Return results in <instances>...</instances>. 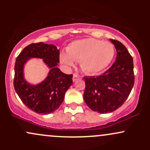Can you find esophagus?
<instances>
[{
    "mask_svg": "<svg viewBox=\"0 0 150 150\" xmlns=\"http://www.w3.org/2000/svg\"><path fill=\"white\" fill-rule=\"evenodd\" d=\"M79 78H80V76H79L78 74H77V73H74L73 74V82H75V81H76L77 79H79Z\"/></svg>",
    "mask_w": 150,
    "mask_h": 150,
    "instance_id": "34e87169",
    "label": "esophagus"
}]
</instances>
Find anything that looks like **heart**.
I'll return each mask as SVG.
<instances>
[{
    "instance_id": "heart-1",
    "label": "heart",
    "mask_w": 150,
    "mask_h": 150,
    "mask_svg": "<svg viewBox=\"0 0 150 150\" xmlns=\"http://www.w3.org/2000/svg\"><path fill=\"white\" fill-rule=\"evenodd\" d=\"M61 53L60 60L63 64L71 66L74 61H80L82 70L89 74L103 71L110 65L115 55L113 44L94 38L74 41Z\"/></svg>"
}]
</instances>
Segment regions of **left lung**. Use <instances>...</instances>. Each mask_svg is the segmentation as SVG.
<instances>
[{"mask_svg": "<svg viewBox=\"0 0 150 150\" xmlns=\"http://www.w3.org/2000/svg\"><path fill=\"white\" fill-rule=\"evenodd\" d=\"M117 51L116 61L98 76L85 77L84 100L92 111L113 112L124 104L135 82L133 60L121 42L111 39Z\"/></svg>", "mask_w": 150, "mask_h": 150, "instance_id": "obj_1", "label": "left lung"}]
</instances>
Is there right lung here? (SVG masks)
I'll return each instance as SVG.
<instances>
[{
  "label": "right lung",
  "mask_w": 150,
  "mask_h": 150,
  "mask_svg": "<svg viewBox=\"0 0 150 150\" xmlns=\"http://www.w3.org/2000/svg\"><path fill=\"white\" fill-rule=\"evenodd\" d=\"M30 57L43 58L51 70L46 80L37 86L29 85L23 77V66ZM59 50L52 44L33 43L26 46L16 58L14 88L26 106L38 113L49 114L57 110L73 84V75L58 68Z\"/></svg>",
  "instance_id": "1"
}]
</instances>
